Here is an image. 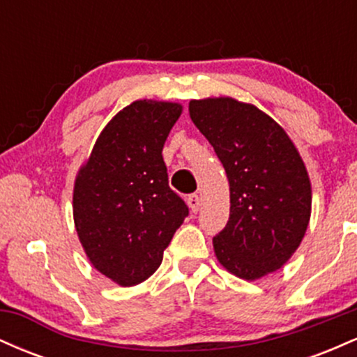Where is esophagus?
Returning a JSON list of instances; mask_svg holds the SVG:
<instances>
[{"mask_svg": "<svg viewBox=\"0 0 357 357\" xmlns=\"http://www.w3.org/2000/svg\"><path fill=\"white\" fill-rule=\"evenodd\" d=\"M188 204H190L191 211L196 213L199 210V206H202V202H199V196L198 195H190L188 196Z\"/></svg>", "mask_w": 357, "mask_h": 357, "instance_id": "obj_1", "label": "esophagus"}]
</instances>
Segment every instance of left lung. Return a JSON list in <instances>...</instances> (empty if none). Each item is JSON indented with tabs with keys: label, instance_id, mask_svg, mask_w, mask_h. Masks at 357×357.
<instances>
[{
	"label": "left lung",
	"instance_id": "1",
	"mask_svg": "<svg viewBox=\"0 0 357 357\" xmlns=\"http://www.w3.org/2000/svg\"><path fill=\"white\" fill-rule=\"evenodd\" d=\"M190 116L230 183V220L213 238L216 260L250 282L277 272L296 253L312 211L296 144L264 110L231 97L191 100Z\"/></svg>",
	"mask_w": 357,
	"mask_h": 357
}]
</instances>
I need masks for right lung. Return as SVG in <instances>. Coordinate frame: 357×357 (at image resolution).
<instances>
[{
	"label": "right lung",
	"mask_w": 357,
	"mask_h": 357,
	"mask_svg": "<svg viewBox=\"0 0 357 357\" xmlns=\"http://www.w3.org/2000/svg\"><path fill=\"white\" fill-rule=\"evenodd\" d=\"M178 102L134 100L102 129L73 184V223L92 267L114 284L149 278L188 216L167 183L162 147Z\"/></svg>",
	"instance_id": "right-lung-1"
}]
</instances>
